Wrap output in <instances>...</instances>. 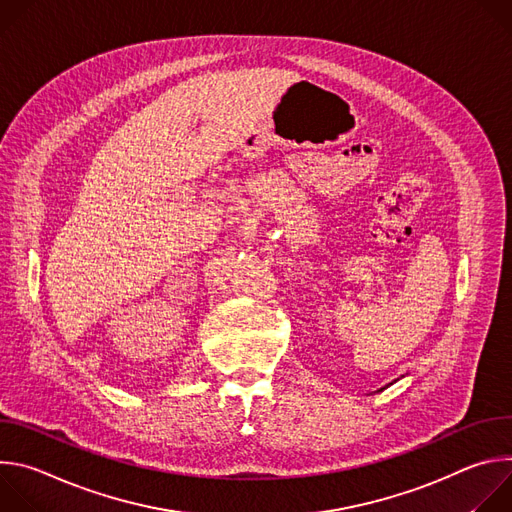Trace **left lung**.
I'll return each mask as SVG.
<instances>
[{
  "label": "left lung",
  "instance_id": "left-lung-1",
  "mask_svg": "<svg viewBox=\"0 0 512 512\" xmlns=\"http://www.w3.org/2000/svg\"><path fill=\"white\" fill-rule=\"evenodd\" d=\"M395 381H399V379H395ZM395 381H393V383H395ZM393 383H389V385H385V387H381V389H377V391H375V393H381V391H383V389H387V387H391V385H393Z\"/></svg>",
  "mask_w": 512,
  "mask_h": 512
}]
</instances>
